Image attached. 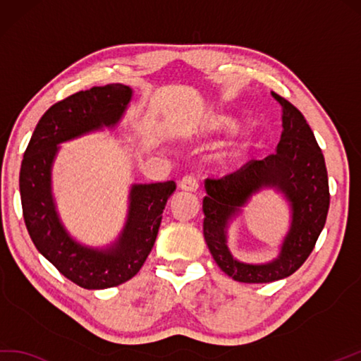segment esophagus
<instances>
[{
  "label": "esophagus",
  "mask_w": 361,
  "mask_h": 361,
  "mask_svg": "<svg viewBox=\"0 0 361 361\" xmlns=\"http://www.w3.org/2000/svg\"><path fill=\"white\" fill-rule=\"evenodd\" d=\"M179 187L183 191H197L199 188V182L195 178V176H185V178H182L179 182Z\"/></svg>",
  "instance_id": "esophagus-1"
}]
</instances>
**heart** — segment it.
<instances>
[{
    "label": "heart",
    "mask_w": 361,
    "mask_h": 361,
    "mask_svg": "<svg viewBox=\"0 0 361 361\" xmlns=\"http://www.w3.org/2000/svg\"><path fill=\"white\" fill-rule=\"evenodd\" d=\"M214 126L218 128V130H228V128L235 126V120L230 118L228 116H218L214 118ZM248 145H250V137H248V134L238 133L222 147L219 157L222 162L233 164L247 153Z\"/></svg>",
    "instance_id": "heart-1"
}]
</instances>
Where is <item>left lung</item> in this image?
<instances>
[{
  "label": "left lung",
  "instance_id": "obj_1",
  "mask_svg": "<svg viewBox=\"0 0 361 361\" xmlns=\"http://www.w3.org/2000/svg\"><path fill=\"white\" fill-rule=\"evenodd\" d=\"M283 134L274 154L250 160L222 179H205L204 238L213 259L235 281L271 283L290 276L314 250L329 210L324 156L306 118L281 95ZM264 188L281 192L291 208V226L276 259L261 264L236 260L228 248L229 222Z\"/></svg>",
  "mask_w": 361,
  "mask_h": 361
}]
</instances>
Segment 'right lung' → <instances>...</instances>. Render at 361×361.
Instances as JSON below:
<instances>
[{
	"mask_svg": "<svg viewBox=\"0 0 361 361\" xmlns=\"http://www.w3.org/2000/svg\"><path fill=\"white\" fill-rule=\"evenodd\" d=\"M133 99L122 83L94 86L55 103L39 118L20 171L23 216L32 243L61 275L87 290L126 283L148 258L162 213L176 183H133L125 226L105 247L82 244L63 224L52 191V166L61 143L103 130H114Z\"/></svg>",
	"mask_w": 361,
	"mask_h": 361,
	"instance_id": "obj_1",
	"label": "right lung"
}]
</instances>
